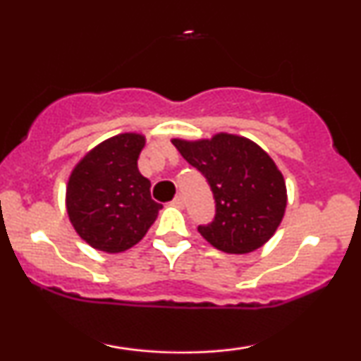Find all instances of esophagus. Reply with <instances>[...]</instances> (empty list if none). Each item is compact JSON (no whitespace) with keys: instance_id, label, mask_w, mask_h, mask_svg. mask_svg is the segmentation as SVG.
<instances>
[{"instance_id":"34e87169","label":"esophagus","mask_w":361,"mask_h":361,"mask_svg":"<svg viewBox=\"0 0 361 361\" xmlns=\"http://www.w3.org/2000/svg\"><path fill=\"white\" fill-rule=\"evenodd\" d=\"M171 205H173V207H178V209H183V207H185V198H183V195H176V197L173 198Z\"/></svg>"}]
</instances>
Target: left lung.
Returning a JSON list of instances; mask_svg holds the SVG:
<instances>
[{
    "label": "left lung",
    "mask_w": 361,
    "mask_h": 361,
    "mask_svg": "<svg viewBox=\"0 0 361 361\" xmlns=\"http://www.w3.org/2000/svg\"><path fill=\"white\" fill-rule=\"evenodd\" d=\"M171 142L214 193L215 217L198 226V233L229 255L263 246L279 229L287 207L283 175L271 157L252 140L224 132L212 139Z\"/></svg>",
    "instance_id": "obj_1"
}]
</instances>
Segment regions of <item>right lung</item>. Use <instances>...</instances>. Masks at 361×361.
Instances as JSON below:
<instances>
[{
    "mask_svg": "<svg viewBox=\"0 0 361 361\" xmlns=\"http://www.w3.org/2000/svg\"><path fill=\"white\" fill-rule=\"evenodd\" d=\"M144 144L146 137L134 132L103 140L69 176V221L94 250H128L146 235L163 209L151 198V181L139 173L137 159Z\"/></svg>",
    "mask_w": 361,
    "mask_h": 361,
    "instance_id": "1",
    "label": "right lung"
}]
</instances>
